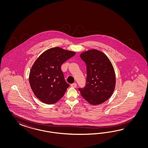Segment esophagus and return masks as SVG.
Wrapping results in <instances>:
<instances>
[{
  "instance_id": "34e87169",
  "label": "esophagus",
  "mask_w": 148,
  "mask_h": 148,
  "mask_svg": "<svg viewBox=\"0 0 148 148\" xmlns=\"http://www.w3.org/2000/svg\"><path fill=\"white\" fill-rule=\"evenodd\" d=\"M71 86L72 87H73V88H75V87H76V86H77V84H76V83H74V84H71Z\"/></svg>"
}]
</instances>
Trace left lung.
Segmentation results:
<instances>
[{"instance_id":"obj_1","label":"left lung","mask_w":148,"mask_h":148,"mask_svg":"<svg viewBox=\"0 0 148 148\" xmlns=\"http://www.w3.org/2000/svg\"><path fill=\"white\" fill-rule=\"evenodd\" d=\"M87 65L86 85L79 88L81 96L93 105L103 103L111 97L116 86V75L112 63L103 52L90 49L81 53Z\"/></svg>"}]
</instances>
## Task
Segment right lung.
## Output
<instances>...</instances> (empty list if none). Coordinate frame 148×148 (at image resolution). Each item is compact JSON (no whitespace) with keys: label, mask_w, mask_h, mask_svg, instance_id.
I'll return each mask as SVG.
<instances>
[{"label":"right lung","mask_w":148,"mask_h":148,"mask_svg":"<svg viewBox=\"0 0 148 148\" xmlns=\"http://www.w3.org/2000/svg\"><path fill=\"white\" fill-rule=\"evenodd\" d=\"M75 54L57 47L45 50L36 59L29 79L33 93L42 102L53 104L62 98L69 85L64 79L61 66Z\"/></svg>","instance_id":"add662e5"}]
</instances>
